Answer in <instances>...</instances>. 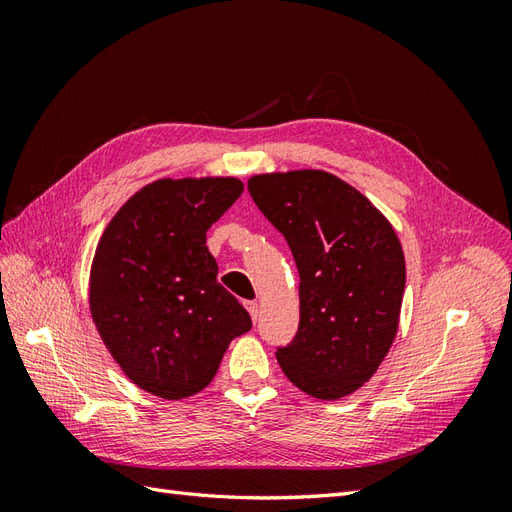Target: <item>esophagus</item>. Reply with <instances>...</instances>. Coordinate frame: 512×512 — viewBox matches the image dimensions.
Wrapping results in <instances>:
<instances>
[{
	"label": "esophagus",
	"mask_w": 512,
	"mask_h": 512,
	"mask_svg": "<svg viewBox=\"0 0 512 512\" xmlns=\"http://www.w3.org/2000/svg\"><path fill=\"white\" fill-rule=\"evenodd\" d=\"M245 307H247V312H250V316H252V320L256 322L258 320V303L256 301H245Z\"/></svg>",
	"instance_id": "esophagus-1"
}]
</instances>
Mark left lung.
<instances>
[{"mask_svg":"<svg viewBox=\"0 0 512 512\" xmlns=\"http://www.w3.org/2000/svg\"><path fill=\"white\" fill-rule=\"evenodd\" d=\"M247 190L301 277L299 331L277 346V363L307 395H350L376 374L397 333L406 260L393 226L324 170L258 175Z\"/></svg>","mask_w":512,"mask_h":512,"instance_id":"8db88e82","label":"left lung"}]
</instances>
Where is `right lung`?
Returning a JSON list of instances; mask_svg holds the SVG:
<instances>
[{"label":"right lung","instance_id":"add662e5","mask_svg":"<svg viewBox=\"0 0 512 512\" xmlns=\"http://www.w3.org/2000/svg\"><path fill=\"white\" fill-rule=\"evenodd\" d=\"M241 192L232 177L160 179L117 211L98 243L91 316L126 376L153 395L203 391L228 344L252 329L207 250V230Z\"/></svg>","mask_w":512,"mask_h":512}]
</instances>
